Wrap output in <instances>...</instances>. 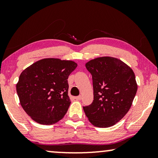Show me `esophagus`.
I'll return each mask as SVG.
<instances>
[{"label": "esophagus", "mask_w": 158, "mask_h": 158, "mask_svg": "<svg viewBox=\"0 0 158 158\" xmlns=\"http://www.w3.org/2000/svg\"><path fill=\"white\" fill-rule=\"evenodd\" d=\"M75 98L76 99V100H78V101H80V100H81V98H82V96H76V97H75Z\"/></svg>", "instance_id": "34e87169"}]
</instances>
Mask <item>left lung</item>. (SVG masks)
Listing matches in <instances>:
<instances>
[{"instance_id":"1","label":"left lung","mask_w":158,"mask_h":158,"mask_svg":"<svg viewBox=\"0 0 158 158\" xmlns=\"http://www.w3.org/2000/svg\"><path fill=\"white\" fill-rule=\"evenodd\" d=\"M92 75L94 101L83 106L90 122L106 128L119 122L129 111L137 90L135 75L122 60L101 57L85 64Z\"/></svg>"}]
</instances>
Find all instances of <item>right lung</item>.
I'll return each mask as SVG.
<instances>
[{"instance_id": "1", "label": "right lung", "mask_w": 158, "mask_h": 158, "mask_svg": "<svg viewBox=\"0 0 158 158\" xmlns=\"http://www.w3.org/2000/svg\"><path fill=\"white\" fill-rule=\"evenodd\" d=\"M77 66L70 60L46 58L21 73L17 94L21 106L32 119L50 125L63 118L71 103L68 78Z\"/></svg>"}]
</instances>
